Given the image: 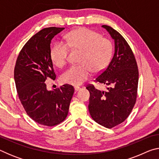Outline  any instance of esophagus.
<instances>
[{
    "label": "esophagus",
    "mask_w": 159,
    "mask_h": 159,
    "mask_svg": "<svg viewBox=\"0 0 159 159\" xmlns=\"http://www.w3.org/2000/svg\"><path fill=\"white\" fill-rule=\"evenodd\" d=\"M74 90H75V91H79V90H80V88H79V87H78V86H75L74 87Z\"/></svg>",
    "instance_id": "esophagus-1"
}]
</instances>
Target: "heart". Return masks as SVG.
Listing matches in <instances>:
<instances>
[{"mask_svg":"<svg viewBox=\"0 0 159 159\" xmlns=\"http://www.w3.org/2000/svg\"><path fill=\"white\" fill-rule=\"evenodd\" d=\"M66 43L58 41L50 50V57L56 66L62 67L68 60L69 48L81 51L79 61L61 75V81L72 85H80L94 73L106 68L113 54V44L107 38L87 28L75 29L66 35Z\"/></svg>","mask_w":159,"mask_h":159,"instance_id":"b5f03b06","label":"heart"}]
</instances>
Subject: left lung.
I'll return each instance as SVG.
<instances>
[{"mask_svg":"<svg viewBox=\"0 0 159 159\" xmlns=\"http://www.w3.org/2000/svg\"><path fill=\"white\" fill-rule=\"evenodd\" d=\"M114 40V54L105 70L95 81L107 86L105 91L93 85L86 88L90 92L88 109L95 122L111 128L123 123L134 106L138 93L139 72L134 54L124 38L117 31L102 25Z\"/></svg>","mask_w":159,"mask_h":159,"instance_id":"obj_1","label":"left lung"}]
</instances>
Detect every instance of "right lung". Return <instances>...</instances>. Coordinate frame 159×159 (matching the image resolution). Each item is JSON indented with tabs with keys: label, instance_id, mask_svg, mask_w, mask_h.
Returning <instances> with one entry per match:
<instances>
[{
	"label": "right lung",
	"instance_id": "add662e5",
	"mask_svg": "<svg viewBox=\"0 0 159 159\" xmlns=\"http://www.w3.org/2000/svg\"><path fill=\"white\" fill-rule=\"evenodd\" d=\"M64 28H45L32 36L19 54L14 78L19 99L26 114L41 125L54 126L65 119L74 88L68 84L47 90L45 80L56 75L50 57V43Z\"/></svg>",
	"mask_w": 159,
	"mask_h": 159
}]
</instances>
